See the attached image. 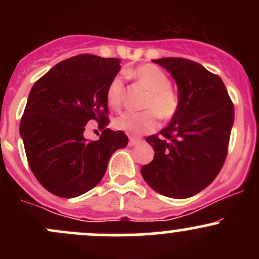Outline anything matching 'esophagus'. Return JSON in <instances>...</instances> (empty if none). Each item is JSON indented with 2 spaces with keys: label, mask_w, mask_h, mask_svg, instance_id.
<instances>
[{
  "label": "esophagus",
  "mask_w": 259,
  "mask_h": 259,
  "mask_svg": "<svg viewBox=\"0 0 259 259\" xmlns=\"http://www.w3.org/2000/svg\"><path fill=\"white\" fill-rule=\"evenodd\" d=\"M142 142L140 139H137V138H129V146H134Z\"/></svg>",
  "instance_id": "esophagus-1"
}]
</instances>
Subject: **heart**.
I'll list each match as a JSON object with an SVG mask.
<instances>
[{
  "label": "heart",
  "instance_id": "b5f03b06",
  "mask_svg": "<svg viewBox=\"0 0 259 259\" xmlns=\"http://www.w3.org/2000/svg\"><path fill=\"white\" fill-rule=\"evenodd\" d=\"M140 86L149 93L144 101L145 113H125L115 120V127L130 137H140L154 132L158 127V116L169 121L178 114L180 108L179 95L171 89L170 77L164 70L153 64L138 66L129 72ZM125 86L120 75L113 77L106 90V98L113 108H120L124 100Z\"/></svg>",
  "mask_w": 259,
  "mask_h": 259
}]
</instances>
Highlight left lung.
<instances>
[{
    "label": "left lung",
    "mask_w": 259,
    "mask_h": 259,
    "mask_svg": "<svg viewBox=\"0 0 259 259\" xmlns=\"http://www.w3.org/2000/svg\"><path fill=\"white\" fill-rule=\"evenodd\" d=\"M165 67L179 90L180 108L170 124L146 142L154 159L143 178L169 198H189L215 179L228 154L234 105L218 75L182 57L153 60Z\"/></svg>",
    "instance_id": "1"
}]
</instances>
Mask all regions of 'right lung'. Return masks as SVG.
Masks as SVG:
<instances>
[{
    "mask_svg": "<svg viewBox=\"0 0 259 259\" xmlns=\"http://www.w3.org/2000/svg\"><path fill=\"white\" fill-rule=\"evenodd\" d=\"M119 70V59L81 54L55 65L33 83L20 134L33 176L54 195L75 198L93 189L114 151L127 145L124 133L106 127V90ZM91 119L102 130L96 142L83 138Z\"/></svg>",
    "mask_w": 259,
    "mask_h": 259,
    "instance_id": "1",
    "label": "right lung"
}]
</instances>
